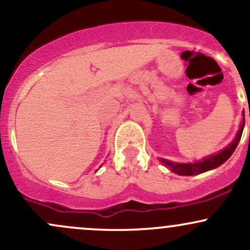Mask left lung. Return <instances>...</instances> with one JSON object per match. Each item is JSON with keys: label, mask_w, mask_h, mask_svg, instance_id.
I'll list each match as a JSON object with an SVG mask.
<instances>
[{"label": "left lung", "mask_w": 250, "mask_h": 250, "mask_svg": "<svg viewBox=\"0 0 250 250\" xmlns=\"http://www.w3.org/2000/svg\"><path fill=\"white\" fill-rule=\"evenodd\" d=\"M249 117H250V114H249ZM243 128H245V111H243L242 123H241L239 131H237L236 136H235L233 142H231L229 146H227L225 149H222V150L219 151L217 154L210 155V156L205 157V159L193 163H175V162L168 161V160L166 159H160V161H161L168 169H170L173 173L177 175H182V176H191V175L206 173V171L211 170V169L220 167L222 163H225L227 160L231 156V154L234 153L235 149L237 147V145H239L241 136H242Z\"/></svg>", "instance_id": "1"}]
</instances>
